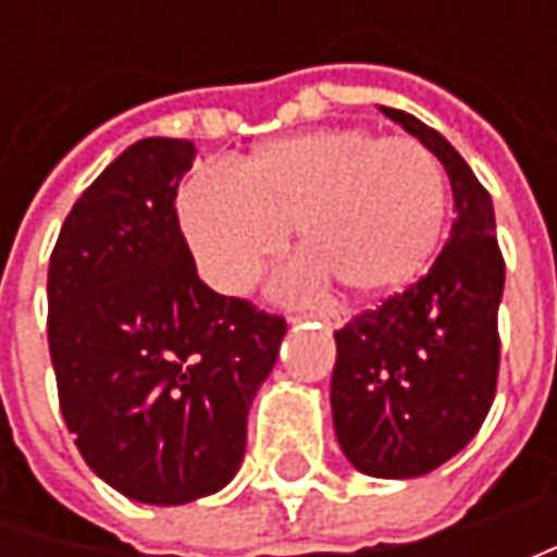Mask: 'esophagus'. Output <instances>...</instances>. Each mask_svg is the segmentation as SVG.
Listing matches in <instances>:
<instances>
[{
	"label": "esophagus",
	"mask_w": 557,
	"mask_h": 557,
	"mask_svg": "<svg viewBox=\"0 0 557 557\" xmlns=\"http://www.w3.org/2000/svg\"><path fill=\"white\" fill-rule=\"evenodd\" d=\"M312 315H319V319H325L329 325H341L344 319H347V312L341 310V307H315V310H310Z\"/></svg>",
	"instance_id": "34e87169"
}]
</instances>
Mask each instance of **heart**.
Returning a JSON list of instances; mask_svg holds the SVG:
<instances>
[{
	"mask_svg": "<svg viewBox=\"0 0 557 557\" xmlns=\"http://www.w3.org/2000/svg\"><path fill=\"white\" fill-rule=\"evenodd\" d=\"M180 220L210 285L245 290L300 232L304 275L359 297L406 288L446 220V176L421 141L334 126L267 141L232 170L207 166L180 191Z\"/></svg>",
	"mask_w": 557,
	"mask_h": 557,
	"instance_id": "obj_1",
	"label": "heart"
}]
</instances>
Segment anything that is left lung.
<instances>
[{"label":"left lung","mask_w":557,"mask_h":557,"mask_svg":"<svg viewBox=\"0 0 557 557\" xmlns=\"http://www.w3.org/2000/svg\"><path fill=\"white\" fill-rule=\"evenodd\" d=\"M446 166L456 220L418 282L334 332V434L372 478H421L481 431L499 381L505 260L493 201L459 151L421 120L381 108Z\"/></svg>","instance_id":"8db88e82"}]
</instances>
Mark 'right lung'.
Masks as SVG:
<instances>
[{
  "label": "right lung",
  "mask_w": 557,
  "mask_h": 557,
  "mask_svg": "<svg viewBox=\"0 0 557 557\" xmlns=\"http://www.w3.org/2000/svg\"><path fill=\"white\" fill-rule=\"evenodd\" d=\"M195 145H129L71 207L49 257L58 406L86 465L117 493L185 505L242 468L247 409L285 315L203 285L176 188Z\"/></svg>",
  "instance_id": "add662e5"
}]
</instances>
